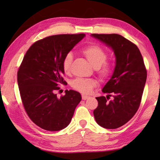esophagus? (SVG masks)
Returning <instances> with one entry per match:
<instances>
[{
	"instance_id": "obj_1",
	"label": "esophagus",
	"mask_w": 160,
	"mask_h": 160,
	"mask_svg": "<svg viewBox=\"0 0 160 160\" xmlns=\"http://www.w3.org/2000/svg\"><path fill=\"white\" fill-rule=\"evenodd\" d=\"M89 98V96H87V95H85V94H82V99L83 100H86L87 99Z\"/></svg>"
}]
</instances>
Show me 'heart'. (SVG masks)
Returning <instances> with one entry per match:
<instances>
[{
	"mask_svg": "<svg viewBox=\"0 0 160 160\" xmlns=\"http://www.w3.org/2000/svg\"><path fill=\"white\" fill-rule=\"evenodd\" d=\"M82 53L94 68H99V72L102 77L107 78L109 76L112 72V68L109 65L105 63L103 65V66L101 67L107 58V53L106 51L103 49L99 46L93 44L84 48ZM72 58H73V56L71 53H67L65 56L62 65H63V70L66 72H70ZM94 85H95V82L94 80L82 79V78H78L72 83V86L75 90L83 94L90 93Z\"/></svg>",
	"mask_w": 160,
	"mask_h": 160,
	"instance_id": "heart-1",
	"label": "heart"
}]
</instances>
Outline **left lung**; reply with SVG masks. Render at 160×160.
<instances>
[{
    "instance_id": "1",
    "label": "left lung",
    "mask_w": 160,
    "mask_h": 160,
    "mask_svg": "<svg viewBox=\"0 0 160 160\" xmlns=\"http://www.w3.org/2000/svg\"><path fill=\"white\" fill-rule=\"evenodd\" d=\"M91 36L112 49L116 66L102 92L108 94L96 97L98 107L94 110L96 122L107 129L123 126L138 109L147 79V70L139 48L133 43L117 34ZM112 96L113 99L108 100Z\"/></svg>"
}]
</instances>
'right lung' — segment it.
Returning a JSON list of instances; mask_svg holds the SVG:
<instances>
[{
  "instance_id": "obj_1",
  "label": "right lung",
  "mask_w": 160,
  "mask_h": 160,
  "mask_svg": "<svg viewBox=\"0 0 160 160\" xmlns=\"http://www.w3.org/2000/svg\"><path fill=\"white\" fill-rule=\"evenodd\" d=\"M85 34L53 35L32 44L18 72L19 90L27 113L42 129L58 131L69 125L81 94L65 91L58 98L56 90L65 84L63 60Z\"/></svg>"
}]
</instances>
